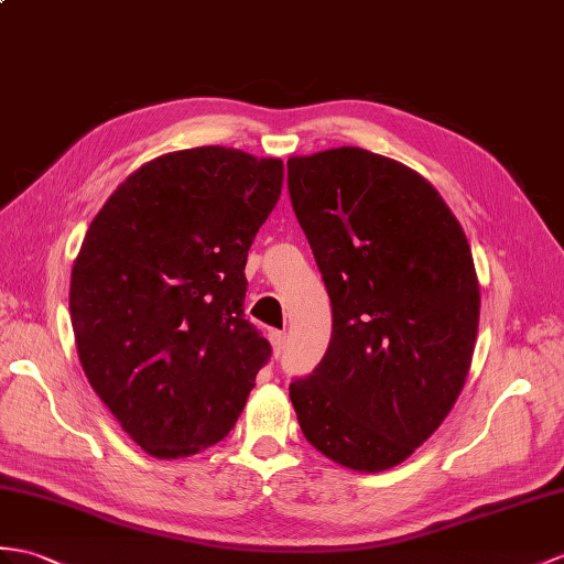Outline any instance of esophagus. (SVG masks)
I'll return each instance as SVG.
<instances>
[{"label": "esophagus", "instance_id": "34e87169", "mask_svg": "<svg viewBox=\"0 0 564 564\" xmlns=\"http://www.w3.org/2000/svg\"><path fill=\"white\" fill-rule=\"evenodd\" d=\"M269 341H271V348H273V356L279 358L281 352L285 350V332H271Z\"/></svg>", "mask_w": 564, "mask_h": 564}]
</instances>
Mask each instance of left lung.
<instances>
[{
    "label": "left lung",
    "mask_w": 564,
    "mask_h": 564,
    "mask_svg": "<svg viewBox=\"0 0 564 564\" xmlns=\"http://www.w3.org/2000/svg\"><path fill=\"white\" fill-rule=\"evenodd\" d=\"M288 192L334 314L322 362L291 384L297 423L332 462L387 470L464 389L480 314L468 240L425 177L365 149L291 159Z\"/></svg>",
    "instance_id": "8db88e82"
}]
</instances>
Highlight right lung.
<instances>
[{
    "label": "right lung",
    "mask_w": 564,
    "mask_h": 564,
    "mask_svg": "<svg viewBox=\"0 0 564 564\" xmlns=\"http://www.w3.org/2000/svg\"><path fill=\"white\" fill-rule=\"evenodd\" d=\"M281 187L279 159L175 151L134 170L88 226L69 288L78 360L151 456L226 437L271 358L245 319V264Z\"/></svg>",
    "instance_id": "1"
}]
</instances>
